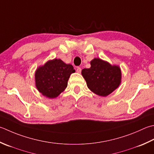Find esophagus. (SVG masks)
<instances>
[{
  "mask_svg": "<svg viewBox=\"0 0 154 154\" xmlns=\"http://www.w3.org/2000/svg\"><path fill=\"white\" fill-rule=\"evenodd\" d=\"M77 72L78 73H81V67H77Z\"/></svg>",
  "mask_w": 154,
  "mask_h": 154,
  "instance_id": "34e87169",
  "label": "esophagus"
}]
</instances>
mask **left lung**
Segmentation results:
<instances>
[{"mask_svg":"<svg viewBox=\"0 0 154 154\" xmlns=\"http://www.w3.org/2000/svg\"><path fill=\"white\" fill-rule=\"evenodd\" d=\"M90 64L91 67L83 69L81 74L88 88L95 94L106 97L121 84L122 71L119 66L112 65L99 58H94Z\"/></svg>","mask_w":154,"mask_h":154,"instance_id":"left-lung-1","label":"left lung"}]
</instances>
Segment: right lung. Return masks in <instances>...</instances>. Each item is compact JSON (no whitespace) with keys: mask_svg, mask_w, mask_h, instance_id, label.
<instances>
[{"mask_svg":"<svg viewBox=\"0 0 154 154\" xmlns=\"http://www.w3.org/2000/svg\"><path fill=\"white\" fill-rule=\"evenodd\" d=\"M75 72L73 65L61 59L49 60L35 71V86L45 97L54 99L65 91L69 77Z\"/></svg>","mask_w":154,"mask_h":154,"instance_id":"obj_1","label":"right lung"}]
</instances>
